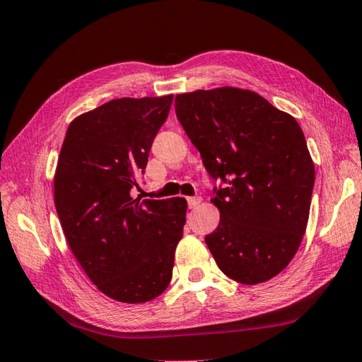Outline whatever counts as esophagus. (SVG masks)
<instances>
[{
  "label": "esophagus",
  "mask_w": 362,
  "mask_h": 362,
  "mask_svg": "<svg viewBox=\"0 0 362 362\" xmlns=\"http://www.w3.org/2000/svg\"><path fill=\"white\" fill-rule=\"evenodd\" d=\"M201 196H193V198H188V207L189 209H196L201 204Z\"/></svg>",
  "instance_id": "34e87169"
}]
</instances>
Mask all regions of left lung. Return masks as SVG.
Instances as JSON below:
<instances>
[{"mask_svg": "<svg viewBox=\"0 0 362 362\" xmlns=\"http://www.w3.org/2000/svg\"><path fill=\"white\" fill-rule=\"evenodd\" d=\"M175 114L214 180L220 223L206 244L239 284L271 280L305 233L315 166L299 123L258 93L221 87L175 96Z\"/></svg>", "mask_w": 362, "mask_h": 362, "instance_id": "obj_1", "label": "left lung"}]
</instances>
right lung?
<instances>
[{
	"mask_svg": "<svg viewBox=\"0 0 362 362\" xmlns=\"http://www.w3.org/2000/svg\"><path fill=\"white\" fill-rule=\"evenodd\" d=\"M173 95L120 98L71 122L54 179L71 252L98 290L127 304L160 296L173 279L187 201L131 198Z\"/></svg>",
	"mask_w": 362,
	"mask_h": 362,
	"instance_id": "obj_1",
	"label": "right lung"
}]
</instances>
